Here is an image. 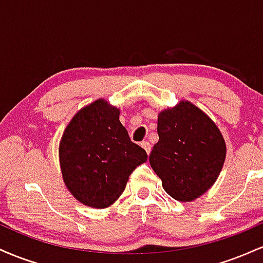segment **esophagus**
<instances>
[{
    "mask_svg": "<svg viewBox=\"0 0 263 263\" xmlns=\"http://www.w3.org/2000/svg\"><path fill=\"white\" fill-rule=\"evenodd\" d=\"M141 146L143 147V149H144V151H146L147 155H149V153H151V143H149V142H147V141L142 142Z\"/></svg>",
    "mask_w": 263,
    "mask_h": 263,
    "instance_id": "1",
    "label": "esophagus"
}]
</instances>
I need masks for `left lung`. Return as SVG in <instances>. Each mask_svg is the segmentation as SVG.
Returning <instances> with one entry per match:
<instances>
[{"mask_svg":"<svg viewBox=\"0 0 263 263\" xmlns=\"http://www.w3.org/2000/svg\"><path fill=\"white\" fill-rule=\"evenodd\" d=\"M157 125L159 140L149 155L151 167L172 198L194 200L218 179L226 156L224 137L189 101L162 111Z\"/></svg>","mask_w":263,"mask_h":263,"instance_id":"obj_1","label":"left lung"}]
</instances>
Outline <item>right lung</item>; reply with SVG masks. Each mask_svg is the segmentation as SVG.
<instances>
[{
    "label": "right lung",
    "instance_id": "add662e5",
    "mask_svg": "<svg viewBox=\"0 0 263 263\" xmlns=\"http://www.w3.org/2000/svg\"><path fill=\"white\" fill-rule=\"evenodd\" d=\"M119 119V108L99 99L78 111L60 141L59 161L66 188L90 208L112 205L132 172L147 161L146 151L129 140Z\"/></svg>",
    "mask_w": 263,
    "mask_h": 263
}]
</instances>
